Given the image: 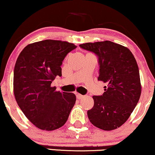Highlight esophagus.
<instances>
[{"instance_id": "esophagus-1", "label": "esophagus", "mask_w": 155, "mask_h": 155, "mask_svg": "<svg viewBox=\"0 0 155 155\" xmlns=\"http://www.w3.org/2000/svg\"><path fill=\"white\" fill-rule=\"evenodd\" d=\"M83 97H84V96L81 95V94H76V98H77L78 99H81Z\"/></svg>"}]
</instances>
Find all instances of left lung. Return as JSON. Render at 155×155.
<instances>
[{"instance_id":"left-lung-1","label":"left lung","mask_w":155,"mask_h":155,"mask_svg":"<svg viewBox=\"0 0 155 155\" xmlns=\"http://www.w3.org/2000/svg\"><path fill=\"white\" fill-rule=\"evenodd\" d=\"M99 58V81L106 83L101 96H93L94 104L87 115L94 126L105 131L116 130L126 122L140 99V72L128 48L110 41L80 44Z\"/></svg>"}]
</instances>
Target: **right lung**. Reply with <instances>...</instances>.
<instances>
[{
    "label": "right lung",
    "instance_id": "right-lung-1",
    "mask_svg": "<svg viewBox=\"0 0 155 155\" xmlns=\"http://www.w3.org/2000/svg\"><path fill=\"white\" fill-rule=\"evenodd\" d=\"M76 46L58 40L27 45L15 62L13 93L18 105L37 128L53 131L66 122L75 104L73 93L56 91L51 84L61 76L62 61Z\"/></svg>",
    "mask_w": 155,
    "mask_h": 155
}]
</instances>
